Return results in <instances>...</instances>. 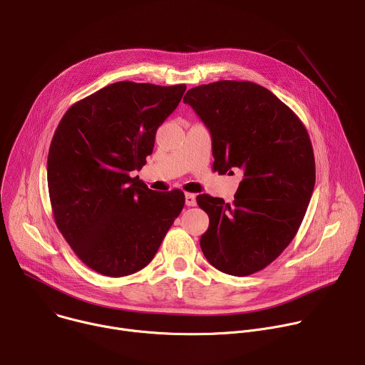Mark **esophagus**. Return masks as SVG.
I'll list each match as a JSON object with an SVG mask.
<instances>
[{
	"instance_id": "1",
	"label": "esophagus",
	"mask_w": 365,
	"mask_h": 365,
	"mask_svg": "<svg viewBox=\"0 0 365 365\" xmlns=\"http://www.w3.org/2000/svg\"><path fill=\"white\" fill-rule=\"evenodd\" d=\"M185 202L187 206H195L196 205V196L193 193H186L185 195Z\"/></svg>"
}]
</instances>
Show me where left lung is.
Masks as SVG:
<instances>
[{"mask_svg":"<svg viewBox=\"0 0 365 365\" xmlns=\"http://www.w3.org/2000/svg\"><path fill=\"white\" fill-rule=\"evenodd\" d=\"M183 102L211 133L214 169L242 172L232 203L205 193L196 197L210 217L202 252L231 276L263 270L294 238L314 192L309 134L273 92L248 81L200 85Z\"/></svg>","mask_w":365,"mask_h":365,"instance_id":"1","label":"left lung"}]
</instances>
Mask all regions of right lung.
I'll list each match as a JSON object with an SVG mask.
<instances>
[{
	"instance_id": "obj_1",
	"label": "right lung",
	"mask_w": 365,
	"mask_h": 365,
	"mask_svg": "<svg viewBox=\"0 0 365 365\" xmlns=\"http://www.w3.org/2000/svg\"><path fill=\"white\" fill-rule=\"evenodd\" d=\"M186 85L115 82L73 103L47 158L55 222L82 262L123 277L144 269L185 205L182 190L155 192L131 172L145 165L155 131Z\"/></svg>"
}]
</instances>
